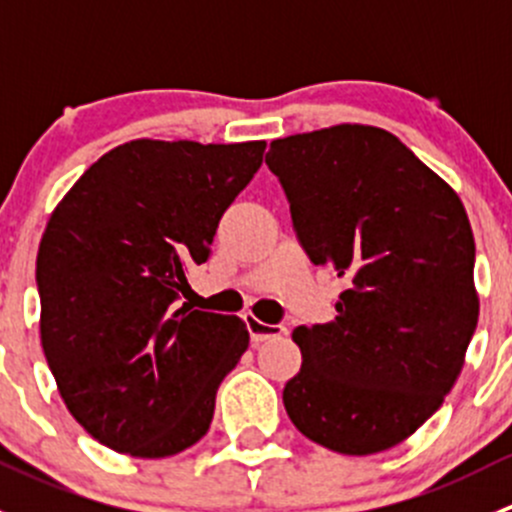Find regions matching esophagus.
Wrapping results in <instances>:
<instances>
[{
    "label": "esophagus",
    "mask_w": 512,
    "mask_h": 512,
    "mask_svg": "<svg viewBox=\"0 0 512 512\" xmlns=\"http://www.w3.org/2000/svg\"><path fill=\"white\" fill-rule=\"evenodd\" d=\"M245 324H247V332H250L252 344H260V342H265V339L282 337V334H285V327H282V324L260 322V319L252 317V314H247Z\"/></svg>",
    "instance_id": "obj_1"
}]
</instances>
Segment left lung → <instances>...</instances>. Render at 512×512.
<instances>
[{"instance_id":"1","label":"left lung","mask_w":512,"mask_h":512,"mask_svg":"<svg viewBox=\"0 0 512 512\" xmlns=\"http://www.w3.org/2000/svg\"><path fill=\"white\" fill-rule=\"evenodd\" d=\"M265 163L302 250L347 282L334 322L292 332L302 369L282 391L287 416L329 451H386L441 409L476 332L466 210L374 126L277 138Z\"/></svg>"}]
</instances>
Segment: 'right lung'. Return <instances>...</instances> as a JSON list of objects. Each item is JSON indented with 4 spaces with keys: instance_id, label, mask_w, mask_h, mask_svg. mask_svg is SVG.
Masks as SVG:
<instances>
[{
    "instance_id": "add662e5",
    "label": "right lung",
    "mask_w": 512,
    "mask_h": 512,
    "mask_svg": "<svg viewBox=\"0 0 512 512\" xmlns=\"http://www.w3.org/2000/svg\"><path fill=\"white\" fill-rule=\"evenodd\" d=\"M265 141L123 143L56 205L36 257L41 347L71 416L138 458L208 433L215 394L250 344L240 317L178 307Z\"/></svg>"
}]
</instances>
